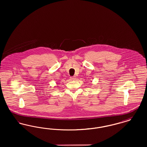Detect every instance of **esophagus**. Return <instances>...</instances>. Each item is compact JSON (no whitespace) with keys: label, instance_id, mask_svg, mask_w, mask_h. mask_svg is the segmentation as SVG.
<instances>
[{"label":"esophagus","instance_id":"obj_1","mask_svg":"<svg viewBox=\"0 0 147 147\" xmlns=\"http://www.w3.org/2000/svg\"><path fill=\"white\" fill-rule=\"evenodd\" d=\"M70 79L71 80H76V77H70Z\"/></svg>","mask_w":147,"mask_h":147}]
</instances>
